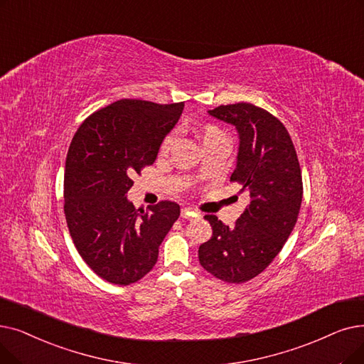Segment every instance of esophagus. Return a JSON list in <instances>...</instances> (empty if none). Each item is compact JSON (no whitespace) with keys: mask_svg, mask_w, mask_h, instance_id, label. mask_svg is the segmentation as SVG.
<instances>
[{"mask_svg":"<svg viewBox=\"0 0 364 364\" xmlns=\"http://www.w3.org/2000/svg\"><path fill=\"white\" fill-rule=\"evenodd\" d=\"M198 215H199V213L195 211V210H192V208H183V210H181V217H183V218H195V217H198Z\"/></svg>","mask_w":364,"mask_h":364,"instance_id":"esophagus-1","label":"esophagus"}]
</instances>
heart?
Listing matches in <instances>:
<instances>
[{"mask_svg": "<svg viewBox=\"0 0 364 364\" xmlns=\"http://www.w3.org/2000/svg\"><path fill=\"white\" fill-rule=\"evenodd\" d=\"M176 136H177V132L173 131V132H171L169 135H166L165 136V139H164V143H162V151H168L169 150V147L172 146V143H173V139H176ZM217 136H225V134L221 132L217 126H214V124H207V126H203V129H202V138H203V143L205 141H208V139H213V138H217Z\"/></svg>", "mask_w": 364, "mask_h": 364, "instance_id": "heart-1", "label": "heart"}]
</instances>
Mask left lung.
Segmentation results:
<instances>
[{
	"instance_id": "obj_1",
	"label": "left lung",
	"mask_w": 364,
	"mask_h": 364,
	"mask_svg": "<svg viewBox=\"0 0 364 364\" xmlns=\"http://www.w3.org/2000/svg\"><path fill=\"white\" fill-rule=\"evenodd\" d=\"M208 113L238 131L230 181L248 191L250 202L232 228L215 215H205L213 236L198 255L205 271L240 284L263 272L289 240L302 203V172L286 126L266 109L238 102Z\"/></svg>"
}]
</instances>
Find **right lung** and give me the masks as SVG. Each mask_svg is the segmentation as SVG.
<instances>
[{
  "mask_svg": "<svg viewBox=\"0 0 364 364\" xmlns=\"http://www.w3.org/2000/svg\"><path fill=\"white\" fill-rule=\"evenodd\" d=\"M184 102L120 100L90 114L67 154L64 211L78 255L102 279L128 286L149 274L159 245L180 215L162 200L136 210L128 199L132 177L153 165Z\"/></svg>",
  "mask_w": 364,
  "mask_h": 364,
  "instance_id": "right-lung-1",
  "label": "right lung"
}]
</instances>
